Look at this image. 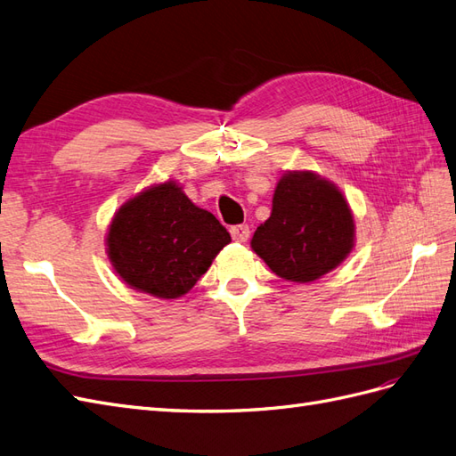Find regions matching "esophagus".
<instances>
[{"label": "esophagus", "instance_id": "esophagus-1", "mask_svg": "<svg viewBox=\"0 0 456 456\" xmlns=\"http://www.w3.org/2000/svg\"><path fill=\"white\" fill-rule=\"evenodd\" d=\"M229 232H231L232 240H237V242H247L248 237H250L248 225H232V227L229 229Z\"/></svg>", "mask_w": 456, "mask_h": 456}]
</instances>
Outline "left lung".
Here are the masks:
<instances>
[{
  "mask_svg": "<svg viewBox=\"0 0 456 456\" xmlns=\"http://www.w3.org/2000/svg\"><path fill=\"white\" fill-rule=\"evenodd\" d=\"M354 232L353 209L339 186L314 171H285L272 216L256 229L250 247L275 275L312 283L346 260Z\"/></svg>",
  "mask_w": 456,
  "mask_h": 456,
  "instance_id": "1",
  "label": "left lung"
}]
</instances>
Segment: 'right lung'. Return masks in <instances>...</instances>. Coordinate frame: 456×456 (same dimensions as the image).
<instances>
[{
  "instance_id": "add662e5",
  "label": "right lung",
  "mask_w": 456,
  "mask_h": 456,
  "mask_svg": "<svg viewBox=\"0 0 456 456\" xmlns=\"http://www.w3.org/2000/svg\"><path fill=\"white\" fill-rule=\"evenodd\" d=\"M229 242L216 216L192 204L183 186L169 179L117 209L106 250L128 287L169 300L189 293Z\"/></svg>"
}]
</instances>
